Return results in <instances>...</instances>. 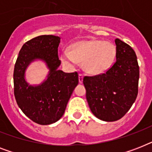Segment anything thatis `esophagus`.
I'll list each match as a JSON object with an SVG mask.
<instances>
[{
  "label": "esophagus",
  "mask_w": 152,
  "mask_h": 152,
  "mask_svg": "<svg viewBox=\"0 0 152 152\" xmlns=\"http://www.w3.org/2000/svg\"><path fill=\"white\" fill-rule=\"evenodd\" d=\"M83 74L79 73V82H80V83H82V82H83Z\"/></svg>",
  "instance_id": "obj_1"
}]
</instances>
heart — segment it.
Here are the masks:
<instances>
[{
    "mask_svg": "<svg viewBox=\"0 0 152 152\" xmlns=\"http://www.w3.org/2000/svg\"><path fill=\"white\" fill-rule=\"evenodd\" d=\"M115 48L111 44L101 40L80 41L72 46V50L61 53V61L69 65H75L77 61L83 63L88 72L101 74L110 68L115 56Z\"/></svg>",
    "mask_w": 152,
    "mask_h": 152,
    "instance_id": "heart-1",
    "label": "heart"
}]
</instances>
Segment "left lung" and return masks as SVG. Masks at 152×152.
Here are the masks:
<instances>
[{
	"instance_id": "left-lung-1",
	"label": "left lung",
	"mask_w": 152,
	"mask_h": 152,
	"mask_svg": "<svg viewBox=\"0 0 152 152\" xmlns=\"http://www.w3.org/2000/svg\"><path fill=\"white\" fill-rule=\"evenodd\" d=\"M115 43L113 65L104 73L83 79L91 110L105 121H115L125 116L138 94L140 70L136 53L119 39Z\"/></svg>"
}]
</instances>
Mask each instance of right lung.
Returning <instances> with one entry per match:
<instances>
[{
	"label": "right lung",
	"mask_w": 152,
	"mask_h": 152,
	"mask_svg": "<svg viewBox=\"0 0 152 152\" xmlns=\"http://www.w3.org/2000/svg\"><path fill=\"white\" fill-rule=\"evenodd\" d=\"M60 38L40 35L26 42L19 53L13 72L14 95L21 110L39 125H50L61 118L74 88L79 83L78 73H66L57 68L61 64L57 48ZM39 58L50 69L48 79L41 86H30L24 79L29 62Z\"/></svg>",
	"instance_id": "1"
}]
</instances>
